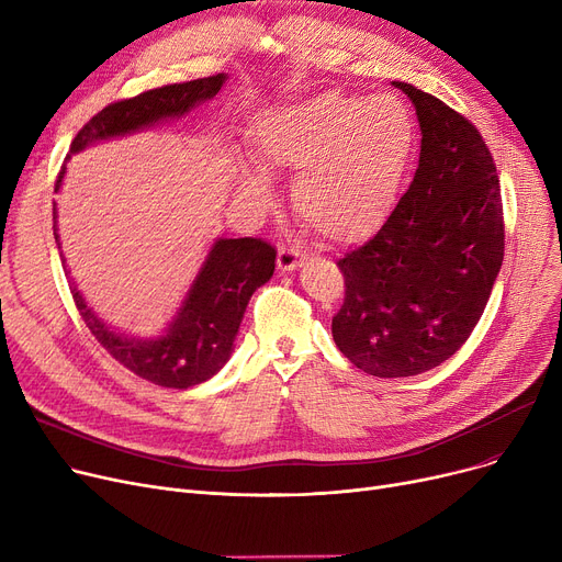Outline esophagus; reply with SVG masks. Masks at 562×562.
Listing matches in <instances>:
<instances>
[{
  "label": "esophagus",
  "instance_id": "34e87169",
  "mask_svg": "<svg viewBox=\"0 0 562 562\" xmlns=\"http://www.w3.org/2000/svg\"><path fill=\"white\" fill-rule=\"evenodd\" d=\"M301 263H303V255L299 250H293V248H280L278 250V269L282 273L296 271Z\"/></svg>",
  "mask_w": 562,
  "mask_h": 562
}]
</instances>
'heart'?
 <instances>
[{"instance_id":"obj_1","label":"heart","mask_w":562,"mask_h":562,"mask_svg":"<svg viewBox=\"0 0 562 562\" xmlns=\"http://www.w3.org/2000/svg\"><path fill=\"white\" fill-rule=\"evenodd\" d=\"M415 143V117L403 100L341 91L266 113L255 132L259 164L296 175L293 212L328 244L360 241L385 221ZM239 191L257 206L271 200L259 170L239 172Z\"/></svg>"}]
</instances>
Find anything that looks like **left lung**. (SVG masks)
<instances>
[{"mask_svg": "<svg viewBox=\"0 0 562 562\" xmlns=\"http://www.w3.org/2000/svg\"><path fill=\"white\" fill-rule=\"evenodd\" d=\"M419 166L375 236L337 266L346 296L333 316L344 356L378 378L439 367L483 316L504 261V204L494 159L464 115L412 83Z\"/></svg>", "mask_w": 562, "mask_h": 562, "instance_id": "obj_1", "label": "left lung"}]
</instances>
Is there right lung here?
<instances>
[{
    "label": "right lung",
    "instance_id": "1",
    "mask_svg": "<svg viewBox=\"0 0 562 562\" xmlns=\"http://www.w3.org/2000/svg\"><path fill=\"white\" fill-rule=\"evenodd\" d=\"M225 75L193 79L153 88L136 98L113 102L88 121L70 145V155L98 140L134 134L164 121L182 117L200 102L212 100ZM70 159V157H68ZM66 159V161H68ZM66 164L58 172L54 191L61 187ZM54 239L56 204H54ZM61 248V244H58ZM66 263V259H64ZM276 271V248L261 239H216L210 255L202 261L182 307L170 321L161 337L136 339L109 328L98 314L88 307L77 284H70L75 305L86 328L109 350L125 369L155 382L159 387L189 390L210 380L229 360L236 333H239L244 312L252 293L271 280Z\"/></svg>",
    "mask_w": 562,
    "mask_h": 562
}]
</instances>
